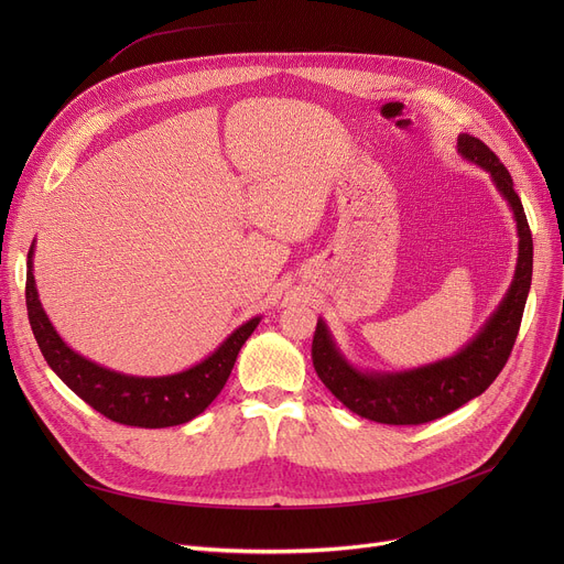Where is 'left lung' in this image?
Here are the masks:
<instances>
[{"label": "left lung", "instance_id": "left-lung-1", "mask_svg": "<svg viewBox=\"0 0 564 564\" xmlns=\"http://www.w3.org/2000/svg\"><path fill=\"white\" fill-rule=\"evenodd\" d=\"M462 160L485 169L498 194L508 200L517 224L519 253L512 283L482 329L453 357L406 370H361L338 347L322 317L313 336L317 377L349 411L383 425H419L436 421L482 395L508 364L532 281V235L510 171L489 148L470 134L457 137Z\"/></svg>", "mask_w": 564, "mask_h": 564}]
</instances>
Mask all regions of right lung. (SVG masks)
Masks as SVG:
<instances>
[{"instance_id": "add662e5", "label": "right lung", "mask_w": 564, "mask_h": 564, "mask_svg": "<svg viewBox=\"0 0 564 564\" xmlns=\"http://www.w3.org/2000/svg\"><path fill=\"white\" fill-rule=\"evenodd\" d=\"M34 247L26 256V313L47 366L66 387L102 416L134 427H173L196 419L221 393L237 354L260 324L256 315L240 324L196 366L160 377H137L105 368L75 351L50 322L36 290Z\"/></svg>"}]
</instances>
